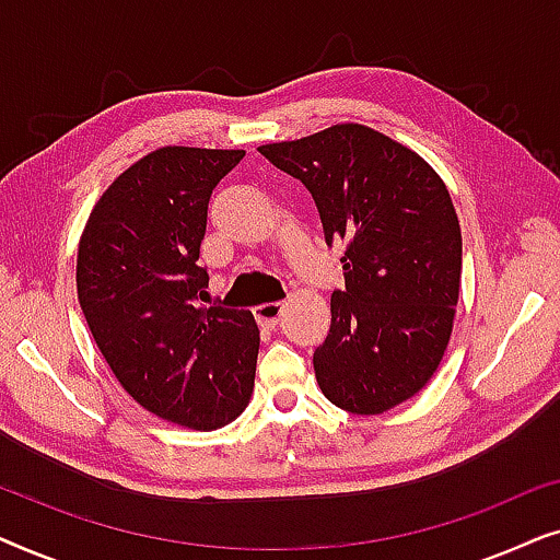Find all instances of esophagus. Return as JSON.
I'll return each instance as SVG.
<instances>
[{
	"label": "esophagus",
	"mask_w": 560,
	"mask_h": 560,
	"mask_svg": "<svg viewBox=\"0 0 560 560\" xmlns=\"http://www.w3.org/2000/svg\"><path fill=\"white\" fill-rule=\"evenodd\" d=\"M282 311H285V305H282V303H262V305H257V308H255V316H257L259 324L275 326L280 320Z\"/></svg>",
	"instance_id": "1"
}]
</instances>
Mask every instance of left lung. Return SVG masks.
Here are the masks:
<instances>
[{
	"label": "left lung",
	"mask_w": 560,
	"mask_h": 560,
	"mask_svg": "<svg viewBox=\"0 0 560 560\" xmlns=\"http://www.w3.org/2000/svg\"><path fill=\"white\" fill-rule=\"evenodd\" d=\"M259 152L311 190L326 242H341L347 290L313 354L320 393L380 416L428 385L462 290V226L441 175L402 142L347 121Z\"/></svg>",
	"instance_id": "obj_1"
}]
</instances>
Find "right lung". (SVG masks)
<instances>
[{"label": "right lung", "mask_w": 560, "mask_h": 560, "mask_svg": "<svg viewBox=\"0 0 560 560\" xmlns=\"http://www.w3.org/2000/svg\"><path fill=\"white\" fill-rule=\"evenodd\" d=\"M242 158L180 144L148 152L98 196L79 242V303L114 377L190 431L232 423L255 389V316L198 305L211 190Z\"/></svg>", "instance_id": "right-lung-1"}]
</instances>
